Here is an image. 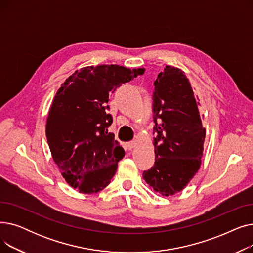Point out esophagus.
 I'll list each match as a JSON object with an SVG mask.
<instances>
[{
	"label": "esophagus",
	"instance_id": "obj_1",
	"mask_svg": "<svg viewBox=\"0 0 253 253\" xmlns=\"http://www.w3.org/2000/svg\"><path fill=\"white\" fill-rule=\"evenodd\" d=\"M135 147H136V142H135V141H129V142L126 143V148H127L129 151L133 150Z\"/></svg>",
	"mask_w": 253,
	"mask_h": 253
}]
</instances>
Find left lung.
Returning <instances> with one entry per match:
<instances>
[{
    "instance_id": "left-lung-1",
    "label": "left lung",
    "mask_w": 253,
    "mask_h": 253,
    "mask_svg": "<svg viewBox=\"0 0 253 253\" xmlns=\"http://www.w3.org/2000/svg\"><path fill=\"white\" fill-rule=\"evenodd\" d=\"M154 85L155 164L142 176L155 192L170 196L187 187L200 168L206 131L181 70L166 65Z\"/></svg>"
}]
</instances>
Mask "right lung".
I'll use <instances>...</instances> for the list:
<instances>
[{
	"label": "right lung",
	"mask_w": 253,
	"mask_h": 253,
	"mask_svg": "<svg viewBox=\"0 0 253 253\" xmlns=\"http://www.w3.org/2000/svg\"><path fill=\"white\" fill-rule=\"evenodd\" d=\"M143 70L117 64L86 66L58 89L46 124L53 160L71 187L80 193L103 190L116 173L124 149L109 132L113 117L106 113L112 93Z\"/></svg>",
	"instance_id": "right-lung-1"
}]
</instances>
